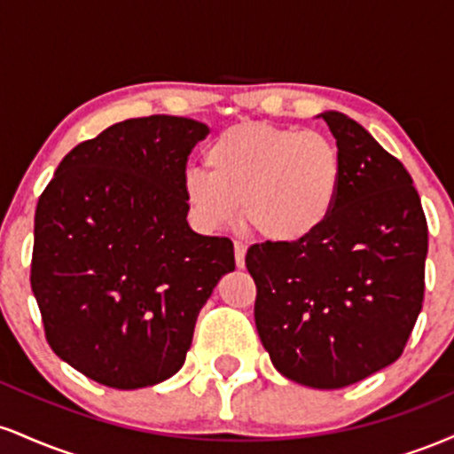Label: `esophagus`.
<instances>
[{"instance_id":"1","label":"esophagus","mask_w":454,"mask_h":454,"mask_svg":"<svg viewBox=\"0 0 454 454\" xmlns=\"http://www.w3.org/2000/svg\"><path fill=\"white\" fill-rule=\"evenodd\" d=\"M245 254H247V245L243 241H234V262L239 269L245 267Z\"/></svg>"}]
</instances>
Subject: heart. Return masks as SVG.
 Segmentation results:
<instances>
[{
	"label": "heart",
	"mask_w": 454,
	"mask_h": 454,
	"mask_svg": "<svg viewBox=\"0 0 454 454\" xmlns=\"http://www.w3.org/2000/svg\"><path fill=\"white\" fill-rule=\"evenodd\" d=\"M205 170L184 175L192 215L207 231L243 222L260 237L296 243L325 226L343 184L337 143L316 129L270 123L232 126L209 145Z\"/></svg>",
	"instance_id": "obj_1"
}]
</instances>
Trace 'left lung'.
Masks as SVG:
<instances>
[{"label":"left lung","mask_w":454,"mask_h":454,"mask_svg":"<svg viewBox=\"0 0 454 454\" xmlns=\"http://www.w3.org/2000/svg\"><path fill=\"white\" fill-rule=\"evenodd\" d=\"M337 140L343 184L325 226L296 243H256L254 317L275 369L343 388L403 352L425 296L427 220L411 176L348 114H317Z\"/></svg>","instance_id":"8db88e82"}]
</instances>
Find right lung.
<instances>
[{
	"label": "right lung",
	"mask_w": 454,
	"mask_h": 454,
	"mask_svg": "<svg viewBox=\"0 0 454 454\" xmlns=\"http://www.w3.org/2000/svg\"><path fill=\"white\" fill-rule=\"evenodd\" d=\"M207 134L173 114L114 123L61 160L35 207L31 290L46 341L104 387L175 376L198 311L234 270L231 239L187 223V155Z\"/></svg>",
	"instance_id": "right-lung-1"
}]
</instances>
